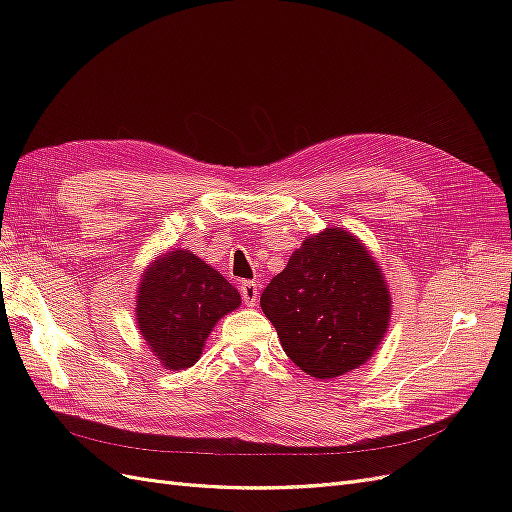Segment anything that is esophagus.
<instances>
[{"mask_svg":"<svg viewBox=\"0 0 512 512\" xmlns=\"http://www.w3.org/2000/svg\"><path fill=\"white\" fill-rule=\"evenodd\" d=\"M258 294H260V288H258L256 282H243L241 284V297H243V303L247 307H256Z\"/></svg>","mask_w":512,"mask_h":512,"instance_id":"34e87169","label":"esophagus"}]
</instances>
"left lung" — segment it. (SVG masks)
Instances as JSON below:
<instances>
[{
	"instance_id": "left-lung-1",
	"label": "left lung",
	"mask_w": 512,
	"mask_h": 512,
	"mask_svg": "<svg viewBox=\"0 0 512 512\" xmlns=\"http://www.w3.org/2000/svg\"><path fill=\"white\" fill-rule=\"evenodd\" d=\"M391 303L378 260L335 226L309 235L260 297L290 361L316 380L344 376L374 356Z\"/></svg>"
}]
</instances>
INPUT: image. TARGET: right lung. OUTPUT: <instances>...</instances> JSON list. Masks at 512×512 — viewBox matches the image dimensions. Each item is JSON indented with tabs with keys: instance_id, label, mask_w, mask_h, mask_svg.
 <instances>
[{
	"instance_id": "right-lung-1",
	"label": "right lung",
	"mask_w": 512,
	"mask_h": 512,
	"mask_svg": "<svg viewBox=\"0 0 512 512\" xmlns=\"http://www.w3.org/2000/svg\"><path fill=\"white\" fill-rule=\"evenodd\" d=\"M241 305V294L194 252L175 247L145 267L136 288V329L160 365L192 367L215 324Z\"/></svg>"
}]
</instances>
